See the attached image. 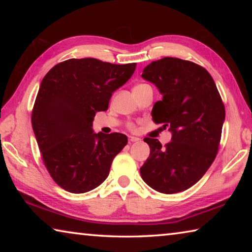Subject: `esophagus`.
Here are the masks:
<instances>
[{
  "mask_svg": "<svg viewBox=\"0 0 252 252\" xmlns=\"http://www.w3.org/2000/svg\"><path fill=\"white\" fill-rule=\"evenodd\" d=\"M129 141H130V142H139V141H140V139H139V138H136V136H132V135H130V136H129Z\"/></svg>",
  "mask_w": 252,
  "mask_h": 252,
  "instance_id": "obj_1",
  "label": "esophagus"
}]
</instances>
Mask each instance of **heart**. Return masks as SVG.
Listing matches in <instances>:
<instances>
[{
  "label": "heart",
  "instance_id": "obj_1",
  "mask_svg": "<svg viewBox=\"0 0 252 252\" xmlns=\"http://www.w3.org/2000/svg\"><path fill=\"white\" fill-rule=\"evenodd\" d=\"M143 85H146V84H138V85H135L134 88H139V87H143ZM130 129H133V126H130Z\"/></svg>",
  "mask_w": 252,
  "mask_h": 252
}]
</instances>
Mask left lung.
I'll return each instance as SVG.
<instances>
[{"label": "left lung", "mask_w": 252, "mask_h": 252, "mask_svg": "<svg viewBox=\"0 0 252 252\" xmlns=\"http://www.w3.org/2000/svg\"><path fill=\"white\" fill-rule=\"evenodd\" d=\"M141 76L163 96L151 114L156 123L169 126L172 141L162 147L159 140L144 139L150 156L140 173L158 192H181L195 185L216 159L225 118L223 102L210 73L187 60L153 61Z\"/></svg>", "instance_id": "1"}]
</instances>
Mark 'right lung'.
Listing matches in <instances>:
<instances>
[{
	"label": "right lung",
	"instance_id": "obj_1",
	"mask_svg": "<svg viewBox=\"0 0 252 252\" xmlns=\"http://www.w3.org/2000/svg\"><path fill=\"white\" fill-rule=\"evenodd\" d=\"M136 63L112 64L97 59H70L42 80L32 111V127L45 168L62 189L84 193L109 176L126 146L122 133H94L95 113L106 111L112 93L129 80Z\"/></svg>",
	"mask_w": 252,
	"mask_h": 252
}]
</instances>
